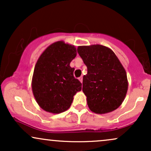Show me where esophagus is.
Here are the masks:
<instances>
[{
	"instance_id": "obj_1",
	"label": "esophagus",
	"mask_w": 151,
	"mask_h": 151,
	"mask_svg": "<svg viewBox=\"0 0 151 151\" xmlns=\"http://www.w3.org/2000/svg\"><path fill=\"white\" fill-rule=\"evenodd\" d=\"M79 80L80 81L81 83H82V81H83V77H79Z\"/></svg>"
}]
</instances>
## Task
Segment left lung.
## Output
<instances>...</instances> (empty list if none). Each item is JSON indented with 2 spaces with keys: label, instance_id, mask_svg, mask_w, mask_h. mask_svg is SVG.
Here are the masks:
<instances>
[{
  "label": "left lung",
  "instance_id": "8db88e82",
  "mask_svg": "<svg viewBox=\"0 0 151 151\" xmlns=\"http://www.w3.org/2000/svg\"><path fill=\"white\" fill-rule=\"evenodd\" d=\"M77 52L87 67L82 91L91 111L106 114L119 108L128 91L127 74L115 53L101 45L79 46Z\"/></svg>",
  "mask_w": 151,
  "mask_h": 151
}]
</instances>
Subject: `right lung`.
<instances>
[{"mask_svg": "<svg viewBox=\"0 0 151 151\" xmlns=\"http://www.w3.org/2000/svg\"><path fill=\"white\" fill-rule=\"evenodd\" d=\"M77 56L74 45L63 41L46 48L35 66L32 79L34 97L40 108L60 114L70 107L73 97L81 90V83L74 77L70 62Z\"/></svg>", "mask_w": 151, "mask_h": 151, "instance_id": "add662e5", "label": "right lung"}]
</instances>
